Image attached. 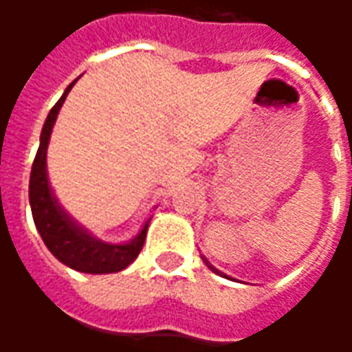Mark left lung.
<instances>
[{
	"label": "left lung",
	"mask_w": 352,
	"mask_h": 352,
	"mask_svg": "<svg viewBox=\"0 0 352 352\" xmlns=\"http://www.w3.org/2000/svg\"><path fill=\"white\" fill-rule=\"evenodd\" d=\"M206 262H207V260H206ZM207 265H209V267H211V270H213V272H217V270H214V267H213V265H211V264H209V262H207Z\"/></svg>",
	"instance_id": "1"
}]
</instances>
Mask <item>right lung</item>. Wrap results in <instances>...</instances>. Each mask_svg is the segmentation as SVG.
<instances>
[{
  "mask_svg": "<svg viewBox=\"0 0 352 352\" xmlns=\"http://www.w3.org/2000/svg\"><path fill=\"white\" fill-rule=\"evenodd\" d=\"M73 85L75 80L65 88L64 96L56 101V105L50 109L43 126L41 143L35 154L32 175H30V206H32L37 232L41 234L47 249L62 264L82 273H115L128 267L139 256L145 243L148 221L145 222V226L141 228L138 236L128 243H103L90 236L87 230L80 228L60 207L54 192L50 188L49 177H47V146H49L52 126L56 122L60 107L64 105Z\"/></svg>",
  "mask_w": 352,
  "mask_h": 352,
  "instance_id": "right-lung-1",
  "label": "right lung"
}]
</instances>
